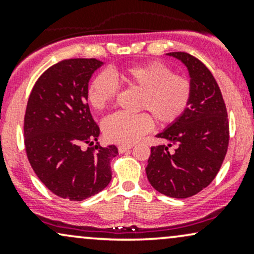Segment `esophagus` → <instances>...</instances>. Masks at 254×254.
Instances as JSON below:
<instances>
[{"mask_svg":"<svg viewBox=\"0 0 254 254\" xmlns=\"http://www.w3.org/2000/svg\"><path fill=\"white\" fill-rule=\"evenodd\" d=\"M131 148H132V145L130 144H121L118 145V151L119 153H125V151L131 149Z\"/></svg>","mask_w":254,"mask_h":254,"instance_id":"esophagus-1","label":"esophagus"}]
</instances>
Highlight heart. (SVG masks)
Returning <instances> with one entry per match:
<instances>
[{
	"instance_id": "heart-1",
	"label": "heart",
	"mask_w": 254,
	"mask_h": 254,
	"mask_svg": "<svg viewBox=\"0 0 254 254\" xmlns=\"http://www.w3.org/2000/svg\"><path fill=\"white\" fill-rule=\"evenodd\" d=\"M117 84L139 92L137 110L148 112L162 127L176 123L182 117L191 103L193 92L190 78L176 75L164 63L151 61L123 69H112L109 75L95 76L86 93L89 106L95 111L107 109L117 97ZM147 114L110 116L103 123L105 137L122 144L138 141L153 127V119Z\"/></svg>"
}]
</instances>
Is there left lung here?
Masks as SVG:
<instances>
[{"label": "left lung", "mask_w": 254, "mask_h": 254, "mask_svg": "<svg viewBox=\"0 0 254 254\" xmlns=\"http://www.w3.org/2000/svg\"><path fill=\"white\" fill-rule=\"evenodd\" d=\"M188 66L192 98L188 110L157 138L168 145L151 147L145 168L156 191L173 198L198 193L215 179L227 154L229 122L222 93L204 64L188 52H171ZM173 145L176 148L171 150Z\"/></svg>", "instance_id": "1"}]
</instances>
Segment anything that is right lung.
<instances>
[{
    "label": "right lung",
    "instance_id": "1",
    "mask_svg": "<svg viewBox=\"0 0 254 254\" xmlns=\"http://www.w3.org/2000/svg\"><path fill=\"white\" fill-rule=\"evenodd\" d=\"M101 65L95 58L54 64L34 83L26 106L28 161L52 193L69 200H83L104 190L112 178L111 161L118 154L116 145L99 143L100 129L87 103L88 81Z\"/></svg>",
    "mask_w": 254,
    "mask_h": 254
}]
</instances>
